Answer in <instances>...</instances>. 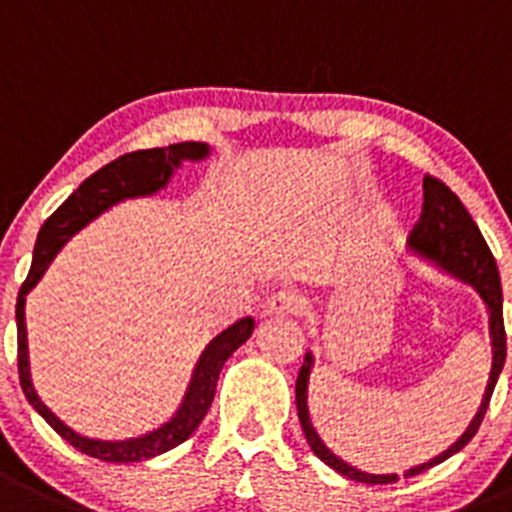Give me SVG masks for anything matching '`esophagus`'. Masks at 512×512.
<instances>
[{
	"mask_svg": "<svg viewBox=\"0 0 512 512\" xmlns=\"http://www.w3.org/2000/svg\"><path fill=\"white\" fill-rule=\"evenodd\" d=\"M305 310V300L295 290H278L262 303L265 315H300Z\"/></svg>",
	"mask_w": 512,
	"mask_h": 512,
	"instance_id": "1",
	"label": "esophagus"
}]
</instances>
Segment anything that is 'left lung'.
<instances>
[{"instance_id":"left-lung-1","label":"left lung","mask_w":512,"mask_h":512,"mask_svg":"<svg viewBox=\"0 0 512 512\" xmlns=\"http://www.w3.org/2000/svg\"><path fill=\"white\" fill-rule=\"evenodd\" d=\"M424 204H422V217L414 224L412 234H409V250L417 252L424 260L434 262L439 270L450 272L452 278L462 280V283L472 285V288L480 293V298L485 300L487 315H490V343H493V369H490V379H487L485 394H482L480 409L472 417V422L467 424V429L462 432V437L452 444L450 450H444L442 455L432 457L429 462L412 467V470L404 472V477H414L419 472L429 470V467L439 465L447 457H452L455 452H460L475 432L480 429L482 417L487 412V404H490V396H493L495 384H498V376L505 366V323H503V288H500V272L495 265V257L487 247L485 237L477 229L475 219L470 217V212L465 209V204L460 202L455 191L447 184H442L434 176H424ZM313 369V353H305V364L300 366L298 381H295V404H298V419L300 427H303L305 439H308L310 450L318 460L326 462L328 467H333L336 472H341L343 477L356 482H366V485H389V482L399 480V475H371V472L356 470L348 462H343L341 457L333 455L328 450L323 439L315 432L313 422H310L308 414V376Z\"/></svg>"}]
</instances>
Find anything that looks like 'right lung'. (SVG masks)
<instances>
[{"instance_id":"1","label":"right lung","mask_w":512,"mask_h":512,"mask_svg":"<svg viewBox=\"0 0 512 512\" xmlns=\"http://www.w3.org/2000/svg\"><path fill=\"white\" fill-rule=\"evenodd\" d=\"M209 156L207 143L199 141H184L171 143L166 148H146V151H133V154L121 156V159L105 164L103 169L95 171L93 176L83 181L78 189L70 194L65 202L57 207V212L42 224L40 234H37L35 255H32V267L27 280L22 283L17 295V361H19V384L25 391L27 401H30L35 412L60 434L65 442H70L75 450L85 452V455L95 457L103 462H141L151 460L156 455L174 450L176 444L186 442L194 434V429L202 424L204 414L209 412L214 399V389H217L219 371H222L224 361L232 356L247 338L255 331V321L252 318H242V321L232 323L227 331L219 333L217 338L209 341L204 353L199 356L197 369L191 374L189 389H186L181 407L176 409L174 417L166 424H161L154 432L141 434L133 439H121V442H103V439H90L83 434L73 432L65 422L55 417L50 409L42 404L37 396L35 386L30 379V358H27V326H25V295L40 283L50 262L60 252V247L73 237L75 232L93 222L98 214L105 209H111L113 204L123 202V199L133 197H148L156 194L169 184L171 174L181 166V161H202Z\"/></svg>"}]
</instances>
